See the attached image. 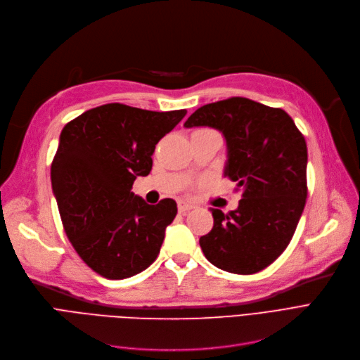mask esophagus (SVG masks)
Here are the masks:
<instances>
[{
    "instance_id": "34e87169",
    "label": "esophagus",
    "mask_w": 360,
    "mask_h": 360,
    "mask_svg": "<svg viewBox=\"0 0 360 360\" xmlns=\"http://www.w3.org/2000/svg\"><path fill=\"white\" fill-rule=\"evenodd\" d=\"M177 208H179V212H187L195 208V205L191 203V202H184V200H179L177 202Z\"/></svg>"
}]
</instances>
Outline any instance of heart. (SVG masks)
Returning a JSON list of instances; mask_svg holds the SVG:
<instances>
[{
  "label": "heart",
  "instance_id": "1",
  "mask_svg": "<svg viewBox=\"0 0 360 360\" xmlns=\"http://www.w3.org/2000/svg\"><path fill=\"white\" fill-rule=\"evenodd\" d=\"M199 130H202V129H199Z\"/></svg>",
  "mask_w": 360,
  "mask_h": 360
}]
</instances>
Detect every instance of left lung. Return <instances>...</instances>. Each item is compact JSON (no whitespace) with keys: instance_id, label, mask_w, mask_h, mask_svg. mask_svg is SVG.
Wrapping results in <instances>:
<instances>
[{"instance_id":"left-lung-1","label":"left lung","mask_w":360,"mask_h":360,"mask_svg":"<svg viewBox=\"0 0 360 360\" xmlns=\"http://www.w3.org/2000/svg\"><path fill=\"white\" fill-rule=\"evenodd\" d=\"M186 127L210 126L229 146L226 176L242 192L229 214L211 208L212 230L199 238L212 265L233 274L259 272L293 238L307 198V148L293 118L281 108L231 96L198 108Z\"/></svg>"}]
</instances>
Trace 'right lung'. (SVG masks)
I'll use <instances>...</instances> for the list:
<instances>
[{"label": "right lung", "instance_id": "add662e5", "mask_svg": "<svg viewBox=\"0 0 360 360\" xmlns=\"http://www.w3.org/2000/svg\"><path fill=\"white\" fill-rule=\"evenodd\" d=\"M186 112L112 102L64 126L51 164L53 191L68 240L99 276L129 278L157 259L177 203L148 205L131 186L150 173L155 145Z\"/></svg>", "mask_w": 360, "mask_h": 360}]
</instances>
